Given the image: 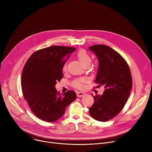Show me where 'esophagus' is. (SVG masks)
Masks as SVG:
<instances>
[{"mask_svg": "<svg viewBox=\"0 0 152 152\" xmlns=\"http://www.w3.org/2000/svg\"><path fill=\"white\" fill-rule=\"evenodd\" d=\"M86 94L84 92H77V96L78 97H81L83 96H84V95H85Z\"/></svg>", "mask_w": 152, "mask_h": 152, "instance_id": "1", "label": "esophagus"}]
</instances>
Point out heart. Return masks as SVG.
I'll return each mask as SVG.
<instances>
[{"instance_id":"1","label":"heart","mask_w":152,"mask_h":152,"mask_svg":"<svg viewBox=\"0 0 152 152\" xmlns=\"http://www.w3.org/2000/svg\"><path fill=\"white\" fill-rule=\"evenodd\" d=\"M76 57L79 61L81 62L82 65L85 66L86 65H90L92 61V58L91 55L87 53L85 50L81 49L79 50L76 54ZM62 69L63 71H67V65L66 63H64L62 66ZM88 81V79L86 77H82L76 79L73 82V85L77 89H82L84 88V83H86Z\"/></svg>"}]
</instances>
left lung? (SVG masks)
<instances>
[{"label": "left lung", "instance_id": "8db88e82", "mask_svg": "<svg viewBox=\"0 0 152 152\" xmlns=\"http://www.w3.org/2000/svg\"><path fill=\"white\" fill-rule=\"evenodd\" d=\"M99 60V69L95 83L103 86L102 95L93 96L94 102L89 108L91 116L99 121L113 119L122 110L132 86L129 66L122 56L105 45L89 47Z\"/></svg>", "mask_w": 152, "mask_h": 152}]
</instances>
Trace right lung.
Segmentation results:
<instances>
[{
  "mask_svg": "<svg viewBox=\"0 0 152 152\" xmlns=\"http://www.w3.org/2000/svg\"><path fill=\"white\" fill-rule=\"evenodd\" d=\"M75 47L54 45L37 50L24 66L22 92L33 113L41 120L53 122L65 113L66 108L76 99L73 91L63 94L55 85L63 78L62 66L75 50Z\"/></svg>",
  "mask_w": 152,
  "mask_h": 152,
  "instance_id": "right-lung-1",
  "label": "right lung"
}]
</instances>
